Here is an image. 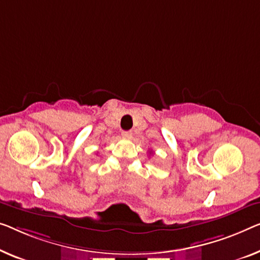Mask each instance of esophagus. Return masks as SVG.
Instances as JSON below:
<instances>
[{
    "label": "esophagus",
    "mask_w": 260,
    "mask_h": 260,
    "mask_svg": "<svg viewBox=\"0 0 260 260\" xmlns=\"http://www.w3.org/2000/svg\"><path fill=\"white\" fill-rule=\"evenodd\" d=\"M121 135L123 138H126V139H131L132 137H133V133H132L131 131H123L122 133H121Z\"/></svg>",
    "instance_id": "obj_1"
}]
</instances>
